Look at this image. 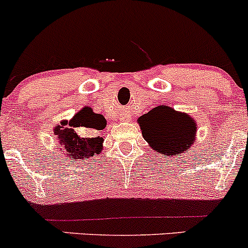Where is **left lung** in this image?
Returning a JSON list of instances; mask_svg holds the SVG:
<instances>
[{
	"instance_id": "1",
	"label": "left lung",
	"mask_w": 248,
	"mask_h": 248,
	"mask_svg": "<svg viewBox=\"0 0 248 248\" xmlns=\"http://www.w3.org/2000/svg\"><path fill=\"white\" fill-rule=\"evenodd\" d=\"M138 124L149 144L167 145L176 155L188 151L197 138L196 120L168 106L156 107L139 117Z\"/></svg>"
}]
</instances>
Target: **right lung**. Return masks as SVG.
<instances>
[{
  "label": "right lung",
  "mask_w": 248,
  "mask_h": 248,
  "mask_svg": "<svg viewBox=\"0 0 248 248\" xmlns=\"http://www.w3.org/2000/svg\"><path fill=\"white\" fill-rule=\"evenodd\" d=\"M87 127L102 131L107 126V121L99 114H96L89 107L78 111L69 121L62 120L60 124L55 126L54 134L57 139V149L72 161L91 158L99 155L103 150L104 139L101 136L91 138H81L76 133L77 127Z\"/></svg>",
  "instance_id": "obj_1"
}]
</instances>
